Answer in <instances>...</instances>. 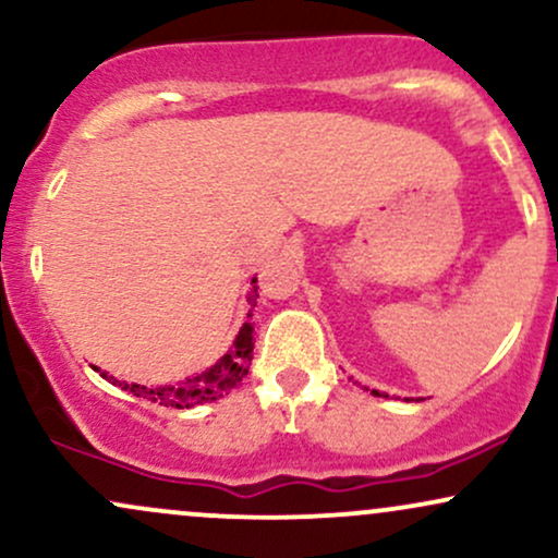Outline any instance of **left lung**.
Wrapping results in <instances>:
<instances>
[{
  "mask_svg": "<svg viewBox=\"0 0 558 558\" xmlns=\"http://www.w3.org/2000/svg\"><path fill=\"white\" fill-rule=\"evenodd\" d=\"M373 393H375V396H380V393H377V390H373Z\"/></svg>",
  "mask_w": 558,
  "mask_h": 558,
  "instance_id": "8db88e82",
  "label": "left lung"
}]
</instances>
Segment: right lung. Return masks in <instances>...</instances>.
<instances>
[{"mask_svg": "<svg viewBox=\"0 0 558 558\" xmlns=\"http://www.w3.org/2000/svg\"><path fill=\"white\" fill-rule=\"evenodd\" d=\"M252 283H257V278L252 280ZM257 286L252 288V310H248V319L243 323V328L239 330V336H235L233 345H230V351L226 356H222L220 362L215 364V367H209L207 373H198L194 377H185L183 383H178V386H159V388H149V386H138V383H120L114 380L112 375L101 373L99 367H96V373H99L105 380H110L112 386H120L128 393L133 396H141V399L151 401V403H159V407H172V409H189V407H196V403H209V401H217L222 399V396H228L230 390L239 388L243 377L248 375V364H252V351H254V323H252V315H254V306H257Z\"/></svg>", "mask_w": 558, "mask_h": 558, "instance_id": "obj_1", "label": "right lung"}]
</instances>
